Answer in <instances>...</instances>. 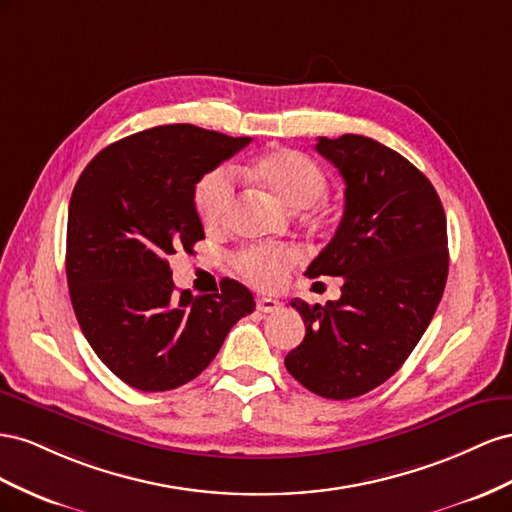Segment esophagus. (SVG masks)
<instances>
[{"label": "esophagus", "instance_id": "obj_1", "mask_svg": "<svg viewBox=\"0 0 512 512\" xmlns=\"http://www.w3.org/2000/svg\"><path fill=\"white\" fill-rule=\"evenodd\" d=\"M281 309V302L276 298H270V296H259L257 298V311L259 313H274Z\"/></svg>", "mask_w": 512, "mask_h": 512}]
</instances>
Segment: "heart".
Returning a JSON list of instances; mask_svg holds the SVG:
<instances>
[{
  "instance_id": "heart-1",
  "label": "heart",
  "mask_w": 512,
  "mask_h": 512,
  "mask_svg": "<svg viewBox=\"0 0 512 512\" xmlns=\"http://www.w3.org/2000/svg\"><path fill=\"white\" fill-rule=\"evenodd\" d=\"M251 173L268 191L294 210L311 208L328 193V178L311 156L298 150H274L259 156ZM195 208L210 229L227 223L233 208V175L225 167L208 171L195 186ZM300 251L283 244H255L238 255V270L259 287H279L289 268L300 261Z\"/></svg>"
}]
</instances>
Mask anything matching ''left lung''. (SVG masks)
<instances>
[{
	"instance_id": "1",
	"label": "left lung",
	"mask_w": 512,
	"mask_h": 512,
	"mask_svg": "<svg viewBox=\"0 0 512 512\" xmlns=\"http://www.w3.org/2000/svg\"><path fill=\"white\" fill-rule=\"evenodd\" d=\"M315 150L343 175L345 212L306 274L343 276V287L326 306L289 302L306 334L285 367L343 401L397 373L431 324L448 276L446 214L427 175L375 139L319 137Z\"/></svg>"
}]
</instances>
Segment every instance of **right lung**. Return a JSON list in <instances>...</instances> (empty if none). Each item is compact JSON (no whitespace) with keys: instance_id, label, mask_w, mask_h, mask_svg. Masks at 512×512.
I'll return each instance as SVG.
<instances>
[{"instance_id":"right-lung-1","label":"right lung","mask_w":512,"mask_h":512,"mask_svg":"<svg viewBox=\"0 0 512 512\" xmlns=\"http://www.w3.org/2000/svg\"><path fill=\"white\" fill-rule=\"evenodd\" d=\"M251 143L193 124L156 126L107 145L81 173L68 206L66 276L87 343L143 392L195 379L253 294L223 279L214 294L175 291L167 257L203 240L195 184Z\"/></svg>"}]
</instances>
